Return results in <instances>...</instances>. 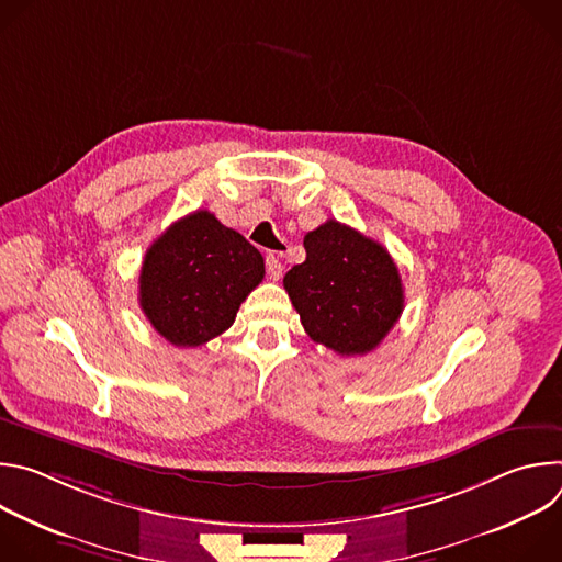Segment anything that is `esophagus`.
<instances>
[{
  "mask_svg": "<svg viewBox=\"0 0 562 562\" xmlns=\"http://www.w3.org/2000/svg\"><path fill=\"white\" fill-rule=\"evenodd\" d=\"M282 262H280V254H269L267 256V276L269 280H280L282 278Z\"/></svg>",
  "mask_w": 562,
  "mask_h": 562,
  "instance_id": "34e87169",
  "label": "esophagus"
}]
</instances>
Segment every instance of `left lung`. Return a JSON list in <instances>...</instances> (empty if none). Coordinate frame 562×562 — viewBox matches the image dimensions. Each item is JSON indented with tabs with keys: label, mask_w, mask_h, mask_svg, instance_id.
<instances>
[{
	"label": "left lung",
	"mask_w": 562,
	"mask_h": 562,
	"mask_svg": "<svg viewBox=\"0 0 562 562\" xmlns=\"http://www.w3.org/2000/svg\"><path fill=\"white\" fill-rule=\"evenodd\" d=\"M304 251L306 260L284 276V289L308 338L340 356L373 351L405 306L389 251L336 220L308 231Z\"/></svg>",
	"instance_id": "obj_1"
}]
</instances>
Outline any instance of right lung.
<instances>
[{"label": "right lung", "mask_w": 562, "mask_h": 562, "mask_svg": "<svg viewBox=\"0 0 562 562\" xmlns=\"http://www.w3.org/2000/svg\"><path fill=\"white\" fill-rule=\"evenodd\" d=\"M262 278V254L213 213L195 211L148 247L139 306L171 345L200 347L235 323L239 304Z\"/></svg>", "instance_id": "obj_1"}]
</instances>
